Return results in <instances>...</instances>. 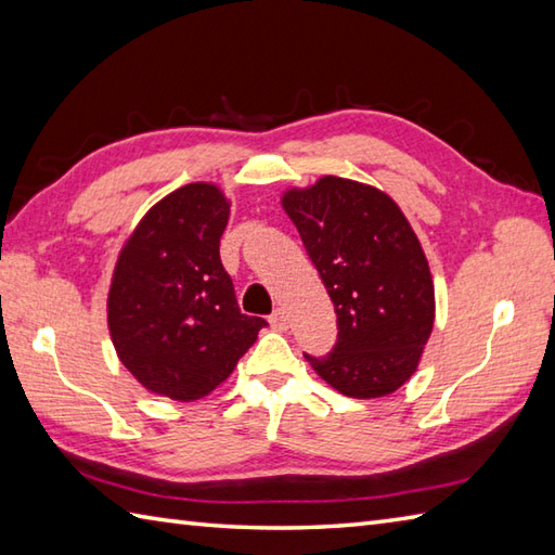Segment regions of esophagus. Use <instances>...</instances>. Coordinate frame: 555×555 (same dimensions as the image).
I'll return each instance as SVG.
<instances>
[{
	"label": "esophagus",
	"instance_id": "esophagus-1",
	"mask_svg": "<svg viewBox=\"0 0 555 555\" xmlns=\"http://www.w3.org/2000/svg\"><path fill=\"white\" fill-rule=\"evenodd\" d=\"M269 324H271V328H274V332H286V328H288L286 312L284 310H274V314L269 317Z\"/></svg>",
	"mask_w": 555,
	"mask_h": 555
}]
</instances>
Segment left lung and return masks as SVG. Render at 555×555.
Listing matches in <instances>:
<instances>
[{
    "instance_id": "8db88e82",
    "label": "left lung",
    "mask_w": 555,
    "mask_h": 555,
    "mask_svg": "<svg viewBox=\"0 0 555 555\" xmlns=\"http://www.w3.org/2000/svg\"><path fill=\"white\" fill-rule=\"evenodd\" d=\"M334 302L338 340L312 370L348 398H382L417 372L436 300L427 255L391 195L322 176L281 195Z\"/></svg>"
}]
</instances>
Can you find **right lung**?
Masks as SVG:
<instances>
[{
	"label": "right lung",
	"instance_id": "1",
	"mask_svg": "<svg viewBox=\"0 0 555 555\" xmlns=\"http://www.w3.org/2000/svg\"><path fill=\"white\" fill-rule=\"evenodd\" d=\"M231 199L188 183L152 205L116 257L107 326L116 356L152 396L191 403L227 382L250 348L259 317L241 314L219 238Z\"/></svg>",
	"mask_w": 555,
	"mask_h": 555
}]
</instances>
